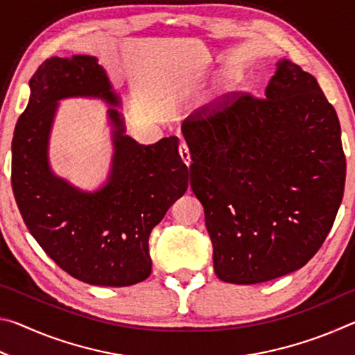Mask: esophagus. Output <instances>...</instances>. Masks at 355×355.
Here are the masks:
<instances>
[{
  "label": "esophagus",
  "mask_w": 355,
  "mask_h": 355,
  "mask_svg": "<svg viewBox=\"0 0 355 355\" xmlns=\"http://www.w3.org/2000/svg\"><path fill=\"white\" fill-rule=\"evenodd\" d=\"M178 152H180V156H182L183 163H184L186 166H189V164H191V155H189V148H188V146H186L184 142L180 144Z\"/></svg>",
  "instance_id": "obj_1"
}]
</instances>
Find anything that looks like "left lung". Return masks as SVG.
<instances>
[{"label":"left lung","instance_id":"obj_1","mask_svg":"<svg viewBox=\"0 0 355 355\" xmlns=\"http://www.w3.org/2000/svg\"><path fill=\"white\" fill-rule=\"evenodd\" d=\"M275 65L261 98L233 95L182 125L214 272L227 284H261L307 264L343 199L334 106L313 75L288 59Z\"/></svg>","mask_w":355,"mask_h":355}]
</instances>
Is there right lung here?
Masks as SVG:
<instances>
[{
  "instance_id": "add662e5",
  "label": "right lung",
  "mask_w": 355,
  "mask_h": 355,
  "mask_svg": "<svg viewBox=\"0 0 355 355\" xmlns=\"http://www.w3.org/2000/svg\"><path fill=\"white\" fill-rule=\"evenodd\" d=\"M31 97L12 139V191L28 230L71 277L130 286L152 272L148 236L188 189L178 137L152 146L125 135L122 105L95 56L50 58L29 81ZM100 98L110 105L114 153L105 184L83 191L51 171L47 142L58 100Z\"/></svg>"
}]
</instances>
